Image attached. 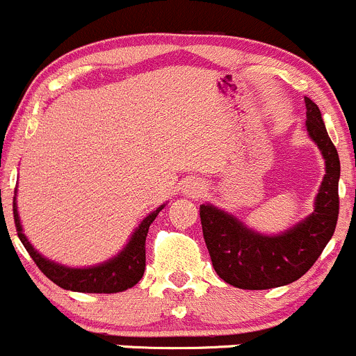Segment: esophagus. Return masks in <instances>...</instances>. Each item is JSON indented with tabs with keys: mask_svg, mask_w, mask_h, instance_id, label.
<instances>
[{
	"mask_svg": "<svg viewBox=\"0 0 356 356\" xmlns=\"http://www.w3.org/2000/svg\"><path fill=\"white\" fill-rule=\"evenodd\" d=\"M181 190L186 197H190V199H195V197L202 195L204 190H206V185H204L199 178H190L183 183Z\"/></svg>",
	"mask_w": 356,
	"mask_h": 356,
	"instance_id": "esophagus-1",
	"label": "esophagus"
}]
</instances>
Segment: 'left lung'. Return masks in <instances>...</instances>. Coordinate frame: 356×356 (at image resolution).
Segmentation results:
<instances>
[{
	"instance_id": "left-lung-1",
	"label": "left lung",
	"mask_w": 356,
	"mask_h": 356,
	"mask_svg": "<svg viewBox=\"0 0 356 356\" xmlns=\"http://www.w3.org/2000/svg\"><path fill=\"white\" fill-rule=\"evenodd\" d=\"M306 133L325 161V175L313 202V213L280 234H261L228 211L200 206L204 241L214 270L230 286L263 291L301 279L334 235L339 214L337 185L341 164L316 104L305 97Z\"/></svg>"
}]
</instances>
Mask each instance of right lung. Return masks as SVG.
Segmentation results:
<instances>
[{"label": "right lung", "mask_w": 356, "mask_h": 356, "mask_svg": "<svg viewBox=\"0 0 356 356\" xmlns=\"http://www.w3.org/2000/svg\"><path fill=\"white\" fill-rule=\"evenodd\" d=\"M17 195V193H15ZM166 204H161L156 211L143 218L138 227L131 234L129 241L126 242L124 248L115 256L108 258L107 261H102L93 266H67L62 263L54 261L41 254L34 245L31 244L29 238L24 234L22 223H20L19 207H17V197H13V218H15L17 234H19L20 242L38 268L58 287L65 291H74V293H97V294H112L122 293L129 287L136 286L145 272V238L149 234V227L156 220L157 214L164 209Z\"/></svg>", "instance_id": "1"}]
</instances>
